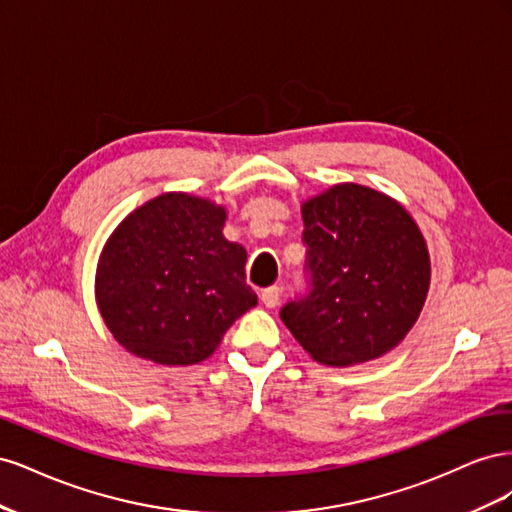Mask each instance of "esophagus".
<instances>
[{"label":"esophagus","mask_w":512,"mask_h":512,"mask_svg":"<svg viewBox=\"0 0 512 512\" xmlns=\"http://www.w3.org/2000/svg\"><path fill=\"white\" fill-rule=\"evenodd\" d=\"M280 294H282V290L277 288V286H271V288H267V290H262L260 292V301L265 303L267 307H275L277 303H280Z\"/></svg>","instance_id":"obj_1"}]
</instances>
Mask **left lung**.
I'll return each instance as SVG.
<instances>
[{"label": "left lung", "instance_id": "obj_1", "mask_svg": "<svg viewBox=\"0 0 512 512\" xmlns=\"http://www.w3.org/2000/svg\"><path fill=\"white\" fill-rule=\"evenodd\" d=\"M309 292L282 320L314 361L365 363L408 335L429 290V252L412 215L365 185L339 183L301 207Z\"/></svg>", "mask_w": 512, "mask_h": 512}]
</instances>
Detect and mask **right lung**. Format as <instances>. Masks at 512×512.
Segmentation results:
<instances>
[{"label": "right lung", "instance_id": "1", "mask_svg": "<svg viewBox=\"0 0 512 512\" xmlns=\"http://www.w3.org/2000/svg\"><path fill=\"white\" fill-rule=\"evenodd\" d=\"M226 209L166 192L134 209L98 260L96 301L128 352L158 365H196L258 303L243 245L222 235Z\"/></svg>", "mask_w": 512, "mask_h": 512}]
</instances>
